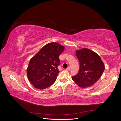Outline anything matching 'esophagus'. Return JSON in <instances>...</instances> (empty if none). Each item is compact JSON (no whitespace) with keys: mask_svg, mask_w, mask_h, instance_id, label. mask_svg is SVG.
<instances>
[{"mask_svg":"<svg viewBox=\"0 0 121 121\" xmlns=\"http://www.w3.org/2000/svg\"><path fill=\"white\" fill-rule=\"evenodd\" d=\"M66 70L67 71H70L71 70V68L69 67H68L67 69H66Z\"/></svg>","mask_w":121,"mask_h":121,"instance_id":"esophagus-1","label":"esophagus"}]
</instances>
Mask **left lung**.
Listing matches in <instances>:
<instances>
[{
  "label": "left lung",
  "instance_id": "8db88e82",
  "mask_svg": "<svg viewBox=\"0 0 121 121\" xmlns=\"http://www.w3.org/2000/svg\"><path fill=\"white\" fill-rule=\"evenodd\" d=\"M80 63L78 74L72 80L82 88L93 85L100 78L104 70V65L100 57L93 51L83 48L76 51Z\"/></svg>",
  "mask_w": 121,
  "mask_h": 121
}]
</instances>
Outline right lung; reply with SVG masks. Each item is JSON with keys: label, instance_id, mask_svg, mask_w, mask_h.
Here are the masks:
<instances>
[{"label": "right lung", "instance_id": "add662e5", "mask_svg": "<svg viewBox=\"0 0 121 121\" xmlns=\"http://www.w3.org/2000/svg\"><path fill=\"white\" fill-rule=\"evenodd\" d=\"M65 47L56 42L47 44L29 62L27 69L28 79L36 88L44 89L56 81L60 72V55Z\"/></svg>", "mask_w": 121, "mask_h": 121}]
</instances>
